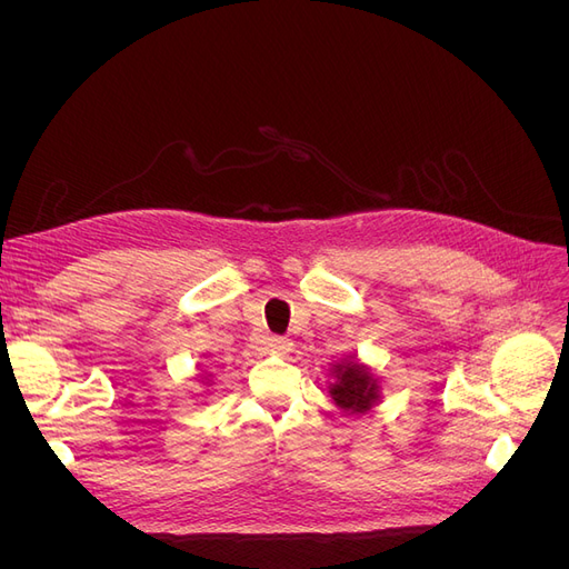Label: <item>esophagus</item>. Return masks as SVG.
Returning a JSON list of instances; mask_svg holds the SVG:
<instances>
[{
	"mask_svg": "<svg viewBox=\"0 0 569 569\" xmlns=\"http://www.w3.org/2000/svg\"><path fill=\"white\" fill-rule=\"evenodd\" d=\"M268 349L272 353L284 356V353H289L291 349H295V343H291V339H287V337H270L268 339Z\"/></svg>",
	"mask_w": 569,
	"mask_h": 569,
	"instance_id": "1",
	"label": "esophagus"
}]
</instances>
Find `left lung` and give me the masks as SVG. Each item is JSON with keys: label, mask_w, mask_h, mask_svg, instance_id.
I'll return each instance as SVG.
<instances>
[{"label": "left lung", "mask_w": 569, "mask_h": 569, "mask_svg": "<svg viewBox=\"0 0 569 569\" xmlns=\"http://www.w3.org/2000/svg\"><path fill=\"white\" fill-rule=\"evenodd\" d=\"M332 401L347 416H360L370 412L382 401V385L380 377L372 372L370 366L360 363L358 356L341 358L339 363L330 368V382H327Z\"/></svg>", "instance_id": "8db88e82"}]
</instances>
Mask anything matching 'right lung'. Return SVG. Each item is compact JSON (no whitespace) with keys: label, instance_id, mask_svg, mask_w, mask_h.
<instances>
[{"label":"right lung","instance_id":"right-lung-1","mask_svg":"<svg viewBox=\"0 0 569 569\" xmlns=\"http://www.w3.org/2000/svg\"><path fill=\"white\" fill-rule=\"evenodd\" d=\"M201 385H206V387H209L211 385V375H206V377H201V380H199Z\"/></svg>","mask_w":569,"mask_h":569}]
</instances>
